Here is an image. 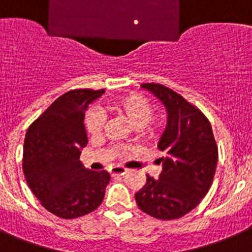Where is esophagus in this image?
Instances as JSON below:
<instances>
[{
  "mask_svg": "<svg viewBox=\"0 0 252 252\" xmlns=\"http://www.w3.org/2000/svg\"><path fill=\"white\" fill-rule=\"evenodd\" d=\"M109 172H111V175H125L127 172V168L118 167L117 166V167H112Z\"/></svg>",
  "mask_w": 252,
  "mask_h": 252,
  "instance_id": "esophagus-1",
  "label": "esophagus"
}]
</instances>
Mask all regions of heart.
<instances>
[{
  "instance_id": "obj_1",
  "label": "heart",
  "mask_w": 252,
  "mask_h": 252,
  "mask_svg": "<svg viewBox=\"0 0 252 252\" xmlns=\"http://www.w3.org/2000/svg\"><path fill=\"white\" fill-rule=\"evenodd\" d=\"M114 111L125 114L135 128L144 127L152 118V105L145 97L138 94H130L120 97L112 105ZM105 122V114L100 108H91L85 116V126L89 134L99 135Z\"/></svg>"
}]
</instances>
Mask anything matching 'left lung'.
Here are the masks:
<instances>
[{
  "mask_svg": "<svg viewBox=\"0 0 252 252\" xmlns=\"http://www.w3.org/2000/svg\"><path fill=\"white\" fill-rule=\"evenodd\" d=\"M166 109L167 124L158 141L162 171L147 175L135 193L139 209L161 220L179 219L192 211L209 192L218 163V148L209 120L198 108L159 84H143Z\"/></svg>",
  "mask_w": 252,
  "mask_h": 252,
  "instance_id": "8db88e82",
  "label": "left lung"
}]
</instances>
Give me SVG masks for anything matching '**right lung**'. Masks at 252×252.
<instances>
[{
	"label": "right lung",
	"instance_id": "add662e5",
	"mask_svg": "<svg viewBox=\"0 0 252 252\" xmlns=\"http://www.w3.org/2000/svg\"><path fill=\"white\" fill-rule=\"evenodd\" d=\"M104 93L68 91L26 134L23 171L27 184L47 211L63 219L80 218L97 209L111 180L107 171L89 170L80 161L87 144L85 112Z\"/></svg>",
	"mask_w": 252,
	"mask_h": 252
}]
</instances>
